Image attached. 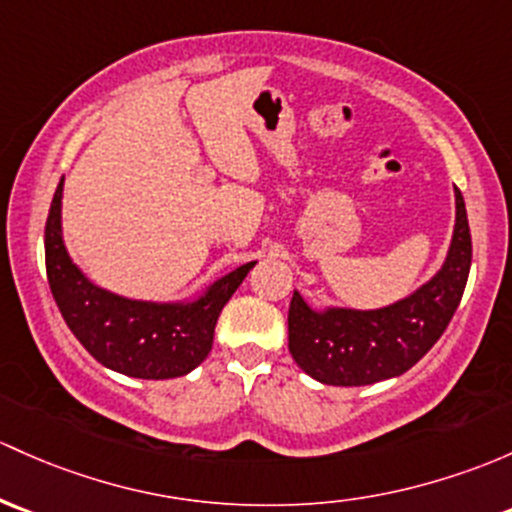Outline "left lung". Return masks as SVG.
<instances>
[{
	"label": "left lung",
	"instance_id": "obj_1",
	"mask_svg": "<svg viewBox=\"0 0 512 512\" xmlns=\"http://www.w3.org/2000/svg\"><path fill=\"white\" fill-rule=\"evenodd\" d=\"M449 255L441 270L410 297L383 309L316 311L294 292L289 304V353L324 385L358 387L407 373L449 326L471 270V230L459 188Z\"/></svg>",
	"mask_w": 512,
	"mask_h": 512
}]
</instances>
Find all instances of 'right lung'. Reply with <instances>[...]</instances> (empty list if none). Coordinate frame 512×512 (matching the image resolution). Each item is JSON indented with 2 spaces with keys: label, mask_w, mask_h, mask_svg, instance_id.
Returning <instances> with one entry per match:
<instances>
[{
  "label": "right lung",
  "mask_w": 512,
  "mask_h": 512,
  "mask_svg": "<svg viewBox=\"0 0 512 512\" xmlns=\"http://www.w3.org/2000/svg\"><path fill=\"white\" fill-rule=\"evenodd\" d=\"M63 179L46 220V274L63 319L83 348L105 368L142 380L191 373L213 346L215 321L255 262L215 279L193 301H137L90 282L73 265L61 230Z\"/></svg>",
  "instance_id": "1"
}]
</instances>
